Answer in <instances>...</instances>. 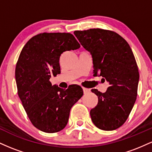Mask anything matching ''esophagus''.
Masks as SVG:
<instances>
[{"mask_svg":"<svg viewBox=\"0 0 152 152\" xmlns=\"http://www.w3.org/2000/svg\"><path fill=\"white\" fill-rule=\"evenodd\" d=\"M83 93H84L85 94L89 93V92L91 91V90L89 89V88H83Z\"/></svg>","mask_w":152,"mask_h":152,"instance_id":"1","label":"esophagus"}]
</instances>
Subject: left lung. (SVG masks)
Returning a JSON list of instances; mask_svg holds the SVG:
<instances>
[{"mask_svg":"<svg viewBox=\"0 0 152 152\" xmlns=\"http://www.w3.org/2000/svg\"><path fill=\"white\" fill-rule=\"evenodd\" d=\"M74 34L91 55L94 76L109 83L105 93L91 89L99 99L90 111L92 121L100 129H116L126 121L137 99L139 74L133 52L114 31L92 28Z\"/></svg>","mask_w":152,"mask_h":152,"instance_id":"1","label":"left lung"}]
</instances>
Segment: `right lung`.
<instances>
[{"mask_svg":"<svg viewBox=\"0 0 152 152\" xmlns=\"http://www.w3.org/2000/svg\"><path fill=\"white\" fill-rule=\"evenodd\" d=\"M79 48L69 33L38 34L23 48L15 67V81L23 106L38 129L56 133L65 128L71 107L83 96L80 86L71 85L64 90L49 81L61 73V53Z\"/></svg>","mask_w":152,"mask_h":152,"instance_id":"obj_1","label":"right lung"}]
</instances>
